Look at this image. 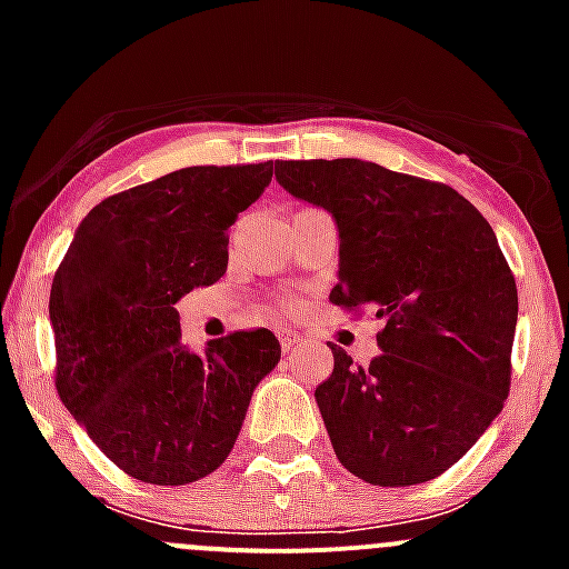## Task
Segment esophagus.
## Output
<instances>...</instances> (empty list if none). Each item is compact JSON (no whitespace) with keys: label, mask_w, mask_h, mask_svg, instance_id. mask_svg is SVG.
<instances>
[{"label":"esophagus","mask_w":569,"mask_h":569,"mask_svg":"<svg viewBox=\"0 0 569 569\" xmlns=\"http://www.w3.org/2000/svg\"><path fill=\"white\" fill-rule=\"evenodd\" d=\"M278 338H280V347H283V352H289V349H295L297 343L302 341V338L297 336V332H291V330H280Z\"/></svg>","instance_id":"obj_1"}]
</instances>
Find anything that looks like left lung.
I'll use <instances>...</instances> for the list:
<instances>
[{"label":"left lung","instance_id":"left-lung-1","mask_svg":"<svg viewBox=\"0 0 569 569\" xmlns=\"http://www.w3.org/2000/svg\"><path fill=\"white\" fill-rule=\"evenodd\" d=\"M297 200L330 211V302L371 306L380 355L358 369L341 347L317 405L338 462L380 487L435 479L468 455L509 393L518 286L490 222L446 183L363 159L278 162Z\"/></svg>","mask_w":569,"mask_h":569}]
</instances>
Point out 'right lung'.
<instances>
[{
  "mask_svg": "<svg viewBox=\"0 0 569 569\" xmlns=\"http://www.w3.org/2000/svg\"><path fill=\"white\" fill-rule=\"evenodd\" d=\"M272 181V162L183 168L101 200L54 274L57 393L134 479L189 485L239 438L250 396L278 366L274 332L181 343L176 302L228 269V228Z\"/></svg>",
  "mask_w": 569,
  "mask_h": 569,
  "instance_id": "add662e5",
  "label": "right lung"
}]
</instances>
